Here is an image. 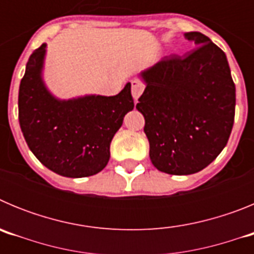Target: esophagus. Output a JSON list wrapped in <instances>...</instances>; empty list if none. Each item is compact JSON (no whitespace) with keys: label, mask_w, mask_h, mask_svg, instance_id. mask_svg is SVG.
<instances>
[{"label":"esophagus","mask_w":254,"mask_h":254,"mask_svg":"<svg viewBox=\"0 0 254 254\" xmlns=\"http://www.w3.org/2000/svg\"><path fill=\"white\" fill-rule=\"evenodd\" d=\"M143 89H145V84H143L142 81H140V80H133V81L131 82V91L134 100H137L138 98H140Z\"/></svg>","instance_id":"34e87169"}]
</instances>
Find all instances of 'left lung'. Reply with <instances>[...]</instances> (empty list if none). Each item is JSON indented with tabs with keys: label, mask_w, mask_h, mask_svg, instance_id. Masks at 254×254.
Wrapping results in <instances>:
<instances>
[{
	"label": "left lung",
	"mask_w": 254,
	"mask_h": 254,
	"mask_svg": "<svg viewBox=\"0 0 254 254\" xmlns=\"http://www.w3.org/2000/svg\"><path fill=\"white\" fill-rule=\"evenodd\" d=\"M185 38L196 48L143 71L146 89L136 105L145 117L151 163L172 176L193 174L212 163L228 143L235 116L225 53L202 33Z\"/></svg>",
	"instance_id": "obj_1"
}]
</instances>
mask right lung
Instances as JSON below:
<instances>
[{
	"label": "right lung",
	"instance_id": "add662e5",
	"mask_svg": "<svg viewBox=\"0 0 254 254\" xmlns=\"http://www.w3.org/2000/svg\"><path fill=\"white\" fill-rule=\"evenodd\" d=\"M47 44L33 52L19 89V122L29 149L52 172L69 178L94 176L109 161L111 142L134 107L131 84L114 96L58 100L46 89Z\"/></svg>",
	"mask_w": 254,
	"mask_h": 254
}]
</instances>
